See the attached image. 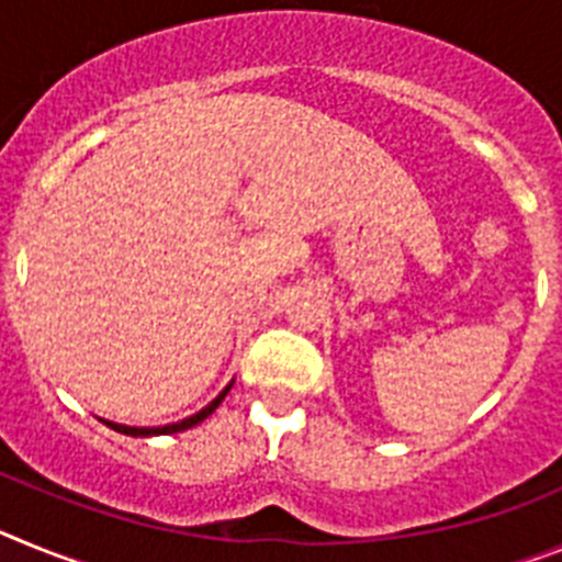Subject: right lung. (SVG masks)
Returning a JSON list of instances; mask_svg holds the SVG:
<instances>
[{
  "label": "right lung",
  "mask_w": 562,
  "mask_h": 562,
  "mask_svg": "<svg viewBox=\"0 0 562 562\" xmlns=\"http://www.w3.org/2000/svg\"><path fill=\"white\" fill-rule=\"evenodd\" d=\"M231 389H233V380L227 382L225 389L220 391V396H216V400L207 402L205 408L196 411V414L188 416V419H182V422H171V425H162V428H132V425H117V422H109V419H101V422H106L109 428L117 430V434H126V436H168V434H180V430H188V428H193V425H200V422H205L207 416L213 414V411L220 408V402L225 400L227 391H231Z\"/></svg>",
  "instance_id": "add662e5"
}]
</instances>
